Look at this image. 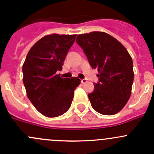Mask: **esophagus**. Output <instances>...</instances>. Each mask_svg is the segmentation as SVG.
<instances>
[{"label": "esophagus", "instance_id": "1", "mask_svg": "<svg viewBox=\"0 0 154 154\" xmlns=\"http://www.w3.org/2000/svg\"><path fill=\"white\" fill-rule=\"evenodd\" d=\"M86 82H87L86 79H83V80H81V83H83H83H86Z\"/></svg>", "mask_w": 154, "mask_h": 154}]
</instances>
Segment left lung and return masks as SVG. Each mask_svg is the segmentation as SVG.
<instances>
[{
    "label": "left lung",
    "instance_id": "obj_1",
    "mask_svg": "<svg viewBox=\"0 0 154 154\" xmlns=\"http://www.w3.org/2000/svg\"><path fill=\"white\" fill-rule=\"evenodd\" d=\"M90 66L97 68L99 82L88 94L92 108L106 116L116 114L130 97L134 72L133 60L125 46L104 32L94 31L77 35Z\"/></svg>",
    "mask_w": 154,
    "mask_h": 154
}]
</instances>
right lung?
I'll return each mask as SVG.
<instances>
[{
	"label": "right lung",
	"mask_w": 154,
	"mask_h": 154,
	"mask_svg": "<svg viewBox=\"0 0 154 154\" xmlns=\"http://www.w3.org/2000/svg\"><path fill=\"white\" fill-rule=\"evenodd\" d=\"M76 36L54 33L42 37L30 48L23 64V83L27 97L46 117H58L66 112L74 90L80 84L78 77L62 78L57 74Z\"/></svg>",
	"instance_id": "right-lung-1"
}]
</instances>
